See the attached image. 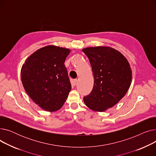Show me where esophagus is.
Wrapping results in <instances>:
<instances>
[{
	"mask_svg": "<svg viewBox=\"0 0 156 156\" xmlns=\"http://www.w3.org/2000/svg\"><path fill=\"white\" fill-rule=\"evenodd\" d=\"M77 83H78V80H76V79L74 80V81H73V85L76 86L77 85Z\"/></svg>",
	"mask_w": 156,
	"mask_h": 156,
	"instance_id": "esophagus-1",
	"label": "esophagus"
}]
</instances>
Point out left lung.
Returning <instances> with one entry per match:
<instances>
[{
	"label": "left lung",
	"instance_id": "1",
	"mask_svg": "<svg viewBox=\"0 0 156 156\" xmlns=\"http://www.w3.org/2000/svg\"><path fill=\"white\" fill-rule=\"evenodd\" d=\"M90 62L94 77L92 90L84 97L90 109L103 112L115 105L126 94L132 80V71L126 57L110 47L82 49Z\"/></svg>",
	"mask_w": 156,
	"mask_h": 156
}]
</instances>
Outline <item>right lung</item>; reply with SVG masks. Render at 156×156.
I'll use <instances>...</instances> for the list:
<instances>
[{"label": "right lung", "mask_w": 156, "mask_h": 156, "mask_svg": "<svg viewBox=\"0 0 156 156\" xmlns=\"http://www.w3.org/2000/svg\"><path fill=\"white\" fill-rule=\"evenodd\" d=\"M70 52L66 48L45 46L30 55L22 66L24 90L45 111L60 109L68 97L71 85L64 63Z\"/></svg>", "instance_id": "add662e5"}]
</instances>
